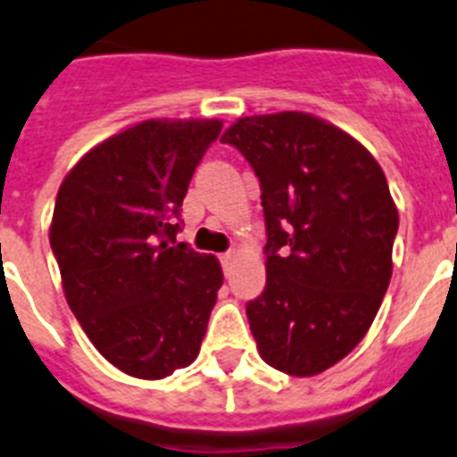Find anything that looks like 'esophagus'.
Returning <instances> with one entry per match:
<instances>
[{
  "mask_svg": "<svg viewBox=\"0 0 457 457\" xmlns=\"http://www.w3.org/2000/svg\"><path fill=\"white\" fill-rule=\"evenodd\" d=\"M220 259H221V268L228 272V270H231V266H233V261H236V252H226V254H221Z\"/></svg>",
  "mask_w": 457,
  "mask_h": 457,
  "instance_id": "esophagus-1",
  "label": "esophagus"
}]
</instances>
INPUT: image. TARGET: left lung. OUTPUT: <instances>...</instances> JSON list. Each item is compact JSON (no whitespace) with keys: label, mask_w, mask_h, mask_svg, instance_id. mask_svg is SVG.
<instances>
[{"label":"left lung","mask_w":457,"mask_h":457,"mask_svg":"<svg viewBox=\"0 0 457 457\" xmlns=\"http://www.w3.org/2000/svg\"><path fill=\"white\" fill-rule=\"evenodd\" d=\"M261 182L266 288L247 303L261 358L314 377L353 351L393 275L397 208L377 159L310 112L240 117L221 136Z\"/></svg>","instance_id":"1"}]
</instances>
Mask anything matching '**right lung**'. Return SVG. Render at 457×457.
<instances>
[{
	"label": "right lung",
	"mask_w": 457,
	"mask_h": 457,
	"mask_svg": "<svg viewBox=\"0 0 457 457\" xmlns=\"http://www.w3.org/2000/svg\"><path fill=\"white\" fill-rule=\"evenodd\" d=\"M220 120H145L69 170L50 247L66 303L89 342L136 379H163L201 351L220 261L175 243L191 175Z\"/></svg>",
	"instance_id": "right-lung-1"
}]
</instances>
